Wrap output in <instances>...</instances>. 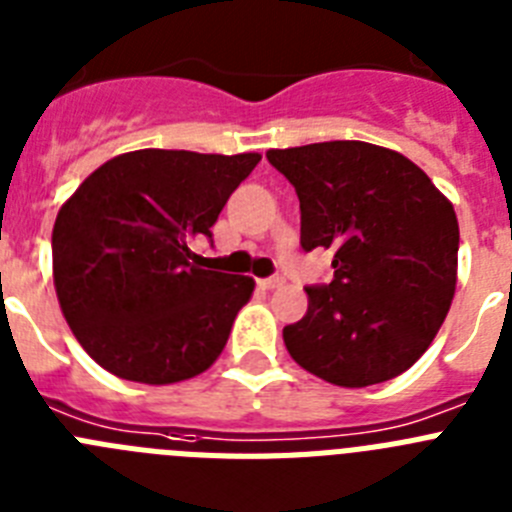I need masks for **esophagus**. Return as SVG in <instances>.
Instances as JSON below:
<instances>
[{
    "mask_svg": "<svg viewBox=\"0 0 512 512\" xmlns=\"http://www.w3.org/2000/svg\"><path fill=\"white\" fill-rule=\"evenodd\" d=\"M261 287L264 289H277V287H282L284 284V279L282 277H269V279H261Z\"/></svg>",
    "mask_w": 512,
    "mask_h": 512,
    "instance_id": "obj_1",
    "label": "esophagus"
}]
</instances>
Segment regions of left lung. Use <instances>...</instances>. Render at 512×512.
<instances>
[{"label": "left lung", "instance_id": "left-lung-1", "mask_svg": "<svg viewBox=\"0 0 512 512\" xmlns=\"http://www.w3.org/2000/svg\"><path fill=\"white\" fill-rule=\"evenodd\" d=\"M300 197V243L333 251L330 284L284 328L289 356L338 387L387 382L431 346L456 292L459 223L420 166L364 140L271 148Z\"/></svg>", "mask_w": 512, "mask_h": 512}]
</instances>
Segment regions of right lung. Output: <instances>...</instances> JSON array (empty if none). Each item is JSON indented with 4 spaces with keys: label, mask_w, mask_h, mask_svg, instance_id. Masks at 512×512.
Instances as JSON below:
<instances>
[{
    "label": "right lung",
    "mask_w": 512,
    "mask_h": 512,
    "mask_svg": "<svg viewBox=\"0 0 512 512\" xmlns=\"http://www.w3.org/2000/svg\"><path fill=\"white\" fill-rule=\"evenodd\" d=\"M259 153H120L79 184L53 225V284L63 318L102 369L174 384L210 369L251 300L243 274L202 269L207 235Z\"/></svg>",
    "instance_id": "obj_1"
}]
</instances>
